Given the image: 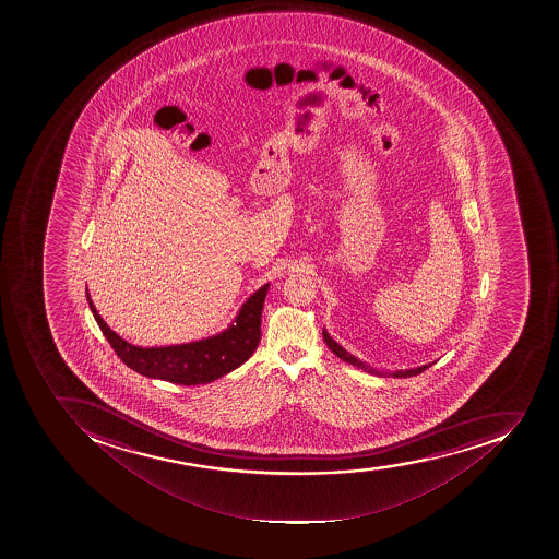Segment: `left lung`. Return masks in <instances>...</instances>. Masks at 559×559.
<instances>
[{
    "label": "left lung",
    "mask_w": 559,
    "mask_h": 559,
    "mask_svg": "<svg viewBox=\"0 0 559 559\" xmlns=\"http://www.w3.org/2000/svg\"><path fill=\"white\" fill-rule=\"evenodd\" d=\"M323 338L326 342V346L335 353V355L341 358V360L347 361V364L355 365L358 369L365 370V372H369V374L376 376H386L384 372H379V370L370 369L369 365H365L364 361L358 360L355 356L349 355L344 347L338 346L337 342L333 341L330 335H328L326 328H323ZM430 365H421V367H416V369H407V370H397V372H390V376L393 378H411V376H418L424 372L425 369H429Z\"/></svg>",
    "instance_id": "8db88e82"
}]
</instances>
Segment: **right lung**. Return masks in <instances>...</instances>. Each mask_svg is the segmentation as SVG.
Here are the masks:
<instances>
[{
    "mask_svg": "<svg viewBox=\"0 0 559 559\" xmlns=\"http://www.w3.org/2000/svg\"><path fill=\"white\" fill-rule=\"evenodd\" d=\"M267 287L270 284H264L250 296L249 300L241 305L235 323L218 335L166 347H139L123 341L104 323L88 293L86 296L104 337L109 341L116 355L120 356V360L127 367L146 378L192 386L212 383L215 379L229 374L231 370L238 369L241 364L249 360L252 353L258 349L261 341V312Z\"/></svg>",
    "mask_w": 559,
    "mask_h": 559,
    "instance_id": "add662e5",
    "label": "right lung"
}]
</instances>
